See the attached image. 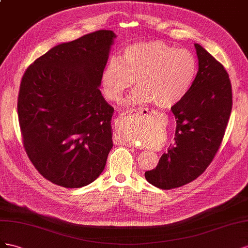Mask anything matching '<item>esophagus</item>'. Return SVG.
<instances>
[{
    "label": "esophagus",
    "mask_w": 248,
    "mask_h": 248,
    "mask_svg": "<svg viewBox=\"0 0 248 248\" xmlns=\"http://www.w3.org/2000/svg\"><path fill=\"white\" fill-rule=\"evenodd\" d=\"M136 114H140V115H147V116H152L155 115V112L154 110H151L148 108H137V109H130L128 111H124L123 112L122 114H120V119H126L129 117H132L133 115H136ZM118 143H122L124 145H134L132 143L126 142V141L123 140V139H117Z\"/></svg>",
    "instance_id": "1"
}]
</instances>
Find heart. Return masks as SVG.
I'll return each mask as SVG.
<instances>
[{
  "label": "heart",
  "mask_w": 248,
  "mask_h": 248,
  "mask_svg": "<svg viewBox=\"0 0 248 248\" xmlns=\"http://www.w3.org/2000/svg\"><path fill=\"white\" fill-rule=\"evenodd\" d=\"M197 74V61L187 49H178L163 41H141L123 49L122 58L112 57L105 66L101 83L109 100L118 101L136 80L137 88L128 101L153 103L170 109L189 93ZM138 129L124 124L123 139L138 142Z\"/></svg>",
  "instance_id": "1"
}]
</instances>
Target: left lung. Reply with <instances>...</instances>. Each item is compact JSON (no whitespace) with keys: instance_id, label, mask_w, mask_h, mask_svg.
Segmentation results:
<instances>
[{"instance_id":"obj_1","label":"left lung","mask_w":248,"mask_h":248,"mask_svg":"<svg viewBox=\"0 0 248 248\" xmlns=\"http://www.w3.org/2000/svg\"><path fill=\"white\" fill-rule=\"evenodd\" d=\"M199 72L189 93L171 108L174 142L161 155L146 181L160 189L192 182L206 170L224 136L232 112V85L226 70L201 45H194Z\"/></svg>"}]
</instances>
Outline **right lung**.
<instances>
[{"instance_id": "right-lung-1", "label": "right lung", "mask_w": 248, "mask_h": 248, "mask_svg": "<svg viewBox=\"0 0 248 248\" xmlns=\"http://www.w3.org/2000/svg\"><path fill=\"white\" fill-rule=\"evenodd\" d=\"M115 38L100 30L59 44L23 76L17 113L25 150L56 185L81 188L104 170L114 109L98 87Z\"/></svg>"}]
</instances>
